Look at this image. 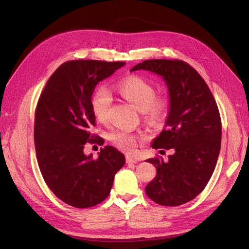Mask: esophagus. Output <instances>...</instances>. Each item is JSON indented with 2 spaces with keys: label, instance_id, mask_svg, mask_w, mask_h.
Returning a JSON list of instances; mask_svg holds the SVG:
<instances>
[{
  "label": "esophagus",
  "instance_id": "34e87169",
  "mask_svg": "<svg viewBox=\"0 0 249 249\" xmlns=\"http://www.w3.org/2000/svg\"><path fill=\"white\" fill-rule=\"evenodd\" d=\"M125 161H126V163H137L139 160L136 159V158L131 157V156H126Z\"/></svg>",
  "mask_w": 249,
  "mask_h": 249
}]
</instances>
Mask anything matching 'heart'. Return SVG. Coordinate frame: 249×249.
<instances>
[{"label":"heart","instance_id":"b5f03b06","mask_svg":"<svg viewBox=\"0 0 249 249\" xmlns=\"http://www.w3.org/2000/svg\"><path fill=\"white\" fill-rule=\"evenodd\" d=\"M118 92L125 101L143 112L152 120H161L167 110V102L160 99L156 100V90L154 86L138 76H130L119 82ZM112 96L109 90L100 87L95 90L91 99V109L95 118L104 122L107 118L111 106ZM113 144L126 152H134L138 144V137L127 131H115L110 134Z\"/></svg>","mask_w":249,"mask_h":249}]
</instances>
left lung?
<instances>
[{
    "label": "left lung",
    "instance_id": "obj_1",
    "mask_svg": "<svg viewBox=\"0 0 249 249\" xmlns=\"http://www.w3.org/2000/svg\"><path fill=\"white\" fill-rule=\"evenodd\" d=\"M160 76L168 89L165 125L153 140L154 148H173L168 161L153 158L157 176L145 187L147 196L161 206L192 200L212 177L221 144V119L214 96L200 74L180 60H145L131 71Z\"/></svg>",
    "mask_w": 249,
    "mask_h": 249
}]
</instances>
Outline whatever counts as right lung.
I'll list each match as a JSON object with an SVG mask.
<instances>
[{"label":"right lung","instance_id":"add662e5","mask_svg":"<svg viewBox=\"0 0 249 249\" xmlns=\"http://www.w3.org/2000/svg\"><path fill=\"white\" fill-rule=\"evenodd\" d=\"M124 64L65 62L52 74L37 104L34 142L39 169L52 192L74 208L93 207L106 199L115 173L124 165V154L111 145L101 148L97 159L84 154L85 143L95 137L94 88Z\"/></svg>","mask_w":249,"mask_h":249}]
</instances>
